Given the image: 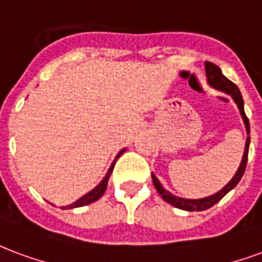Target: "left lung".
<instances>
[{"instance_id":"left-lung-1","label":"left lung","mask_w":262,"mask_h":262,"mask_svg":"<svg viewBox=\"0 0 262 262\" xmlns=\"http://www.w3.org/2000/svg\"><path fill=\"white\" fill-rule=\"evenodd\" d=\"M205 73H207V79H208V83L211 86L218 89L221 92L229 94L232 98L234 100V102L237 104V108H239L240 115L243 118V122H245L246 130H247V135H250V123L249 118L246 116L245 112V104H243V97H242V93L237 89V86L232 83L229 79H226L224 76V73L221 71L220 68L216 67L212 62H205ZM249 146H250V136H247L246 139V147H245V154H243V158H242V162H240L239 169L236 170L234 176L230 179V182L228 185L225 186L224 189H221L218 193H215L212 195H208V197H204V199H197V200H190V199H182V197H176V195L170 194L169 191L165 190L162 185L160 183V180L157 179L156 176L151 175L152 178V183L156 186L157 191L160 193V195L166 201L169 203L170 205H173L176 208H180V210L185 211H204L211 208L212 205L216 204L218 201L224 197L226 193H229L234 186L237 185L242 179V176L245 173L246 165H247V157H249Z\"/></svg>"}]
</instances>
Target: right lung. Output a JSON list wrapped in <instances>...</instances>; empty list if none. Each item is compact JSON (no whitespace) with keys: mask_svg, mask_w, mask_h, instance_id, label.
<instances>
[{"mask_svg":"<svg viewBox=\"0 0 262 262\" xmlns=\"http://www.w3.org/2000/svg\"><path fill=\"white\" fill-rule=\"evenodd\" d=\"M125 152V148L123 150L119 151V154L116 156V158L114 160V162L111 164V166H110V169H108V172H106V175L104 176V179L98 183V185L93 189L92 191H89L87 194H84L83 197H80L79 200H76L73 204L71 205H67V207H62V210H69V208H77V207H83V205H87V204H92V203H94V201H97L100 197H101L104 193H105V189L106 186H108V179H110V176H111L112 170H114V166H115V162L116 160L119 158V157L122 156Z\"/></svg>","mask_w":262,"mask_h":262,"instance_id":"add662e5","label":"right lung"}]
</instances>
